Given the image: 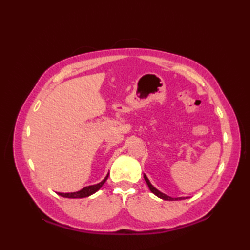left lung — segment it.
I'll list each match as a JSON object with an SVG mask.
<instances>
[{
  "label": "left lung",
  "mask_w": 250,
  "mask_h": 250,
  "mask_svg": "<svg viewBox=\"0 0 250 250\" xmlns=\"http://www.w3.org/2000/svg\"><path fill=\"white\" fill-rule=\"evenodd\" d=\"M144 179H145V182H146V184L148 185V188L150 189V191L151 192L155 194V195H157L158 198H160V199H162V200H166V201H175V200H185V198H183V196H180V198H172V196H169V195H167V194H166V193H163V192H161V191H159L156 187H153V186L151 185V183L149 182V179H148V177L146 176V175L144 174Z\"/></svg>",
  "instance_id": "8db88e82"
}]
</instances>
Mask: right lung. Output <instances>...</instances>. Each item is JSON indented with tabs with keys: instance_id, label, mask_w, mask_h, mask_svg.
<instances>
[{
	"instance_id": "right-lung-1",
	"label": "right lung",
	"mask_w": 250,
	"mask_h": 250,
	"mask_svg": "<svg viewBox=\"0 0 250 250\" xmlns=\"http://www.w3.org/2000/svg\"><path fill=\"white\" fill-rule=\"evenodd\" d=\"M108 174L106 175L105 178L102 180V182H100L99 184H95V185H91V186H87V187L83 188L82 190L76 191V192H70V193H61V192H58V194L63 196V198H67V199H82V198H87V196H90L91 194L97 192L98 190L101 189V187L104 185V183L106 182V179L108 177Z\"/></svg>"
}]
</instances>
